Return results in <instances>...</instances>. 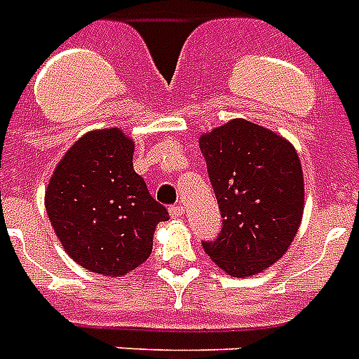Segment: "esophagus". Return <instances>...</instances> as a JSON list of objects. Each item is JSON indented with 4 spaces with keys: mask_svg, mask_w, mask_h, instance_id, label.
<instances>
[{
    "mask_svg": "<svg viewBox=\"0 0 359 359\" xmlns=\"http://www.w3.org/2000/svg\"><path fill=\"white\" fill-rule=\"evenodd\" d=\"M170 215L171 217H182V215H184V206L173 205L170 208Z\"/></svg>",
    "mask_w": 359,
    "mask_h": 359,
    "instance_id": "esophagus-1",
    "label": "esophagus"
}]
</instances>
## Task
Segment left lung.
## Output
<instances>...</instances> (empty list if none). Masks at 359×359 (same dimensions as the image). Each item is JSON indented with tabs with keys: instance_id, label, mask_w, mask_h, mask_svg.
Wrapping results in <instances>:
<instances>
[{
	"instance_id": "left-lung-1",
	"label": "left lung",
	"mask_w": 359,
	"mask_h": 359,
	"mask_svg": "<svg viewBox=\"0 0 359 359\" xmlns=\"http://www.w3.org/2000/svg\"><path fill=\"white\" fill-rule=\"evenodd\" d=\"M223 229L203 241L230 276L256 275L278 262L295 238L304 210V179L295 147L247 119L201 136Z\"/></svg>"
}]
</instances>
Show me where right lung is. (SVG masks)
Here are the masks:
<instances>
[{
    "label": "right lung",
    "mask_w": 359,
    "mask_h": 359,
    "mask_svg": "<svg viewBox=\"0 0 359 359\" xmlns=\"http://www.w3.org/2000/svg\"><path fill=\"white\" fill-rule=\"evenodd\" d=\"M134 142L119 129L94 130L58 162L46 191L55 234L72 258L99 275L121 276L151 256L170 214L133 168Z\"/></svg>",
    "instance_id": "add662e5"
}]
</instances>
